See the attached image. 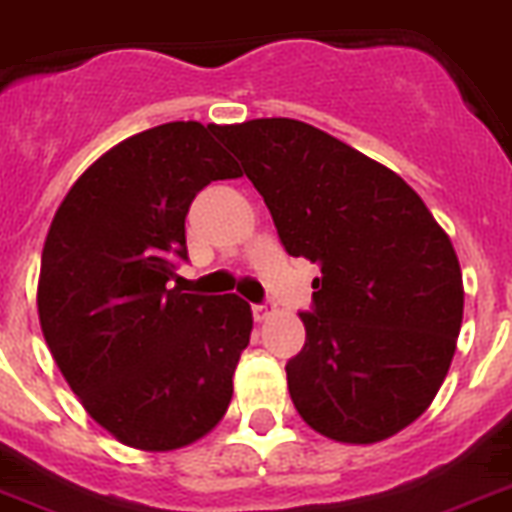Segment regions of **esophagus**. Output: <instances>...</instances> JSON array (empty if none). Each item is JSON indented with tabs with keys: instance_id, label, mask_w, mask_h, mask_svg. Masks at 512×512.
Wrapping results in <instances>:
<instances>
[{
	"instance_id": "esophagus-1",
	"label": "esophagus",
	"mask_w": 512,
	"mask_h": 512,
	"mask_svg": "<svg viewBox=\"0 0 512 512\" xmlns=\"http://www.w3.org/2000/svg\"><path fill=\"white\" fill-rule=\"evenodd\" d=\"M273 312H276V304H273V302L252 304V315H255V320H265V317H270Z\"/></svg>"
}]
</instances>
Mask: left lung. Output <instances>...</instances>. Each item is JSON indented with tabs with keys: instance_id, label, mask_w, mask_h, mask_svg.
Listing matches in <instances>:
<instances>
[{
	"instance_id": "1",
	"label": "left lung",
	"mask_w": 512,
	"mask_h": 512,
	"mask_svg": "<svg viewBox=\"0 0 512 512\" xmlns=\"http://www.w3.org/2000/svg\"><path fill=\"white\" fill-rule=\"evenodd\" d=\"M263 195L291 257L317 263L304 349L286 364L309 427L338 442L385 440L427 411L463 320L448 234L395 171L296 119L221 130Z\"/></svg>"
}]
</instances>
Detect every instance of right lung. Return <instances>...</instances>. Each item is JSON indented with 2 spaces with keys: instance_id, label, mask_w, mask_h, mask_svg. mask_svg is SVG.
<instances>
[{
  "instance_id": "right-lung-1",
  "label": "right lung",
  "mask_w": 512,
  "mask_h": 512,
  "mask_svg": "<svg viewBox=\"0 0 512 512\" xmlns=\"http://www.w3.org/2000/svg\"><path fill=\"white\" fill-rule=\"evenodd\" d=\"M223 127L169 122L127 137L59 205L38 317L72 393L140 450H174L221 422L252 312L236 294H182L184 218L203 187L239 176Z\"/></svg>"
}]
</instances>
